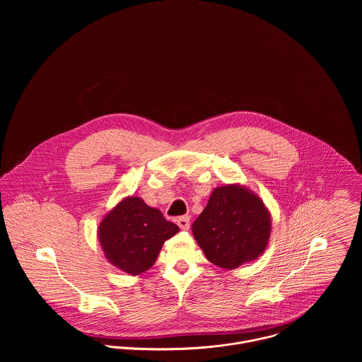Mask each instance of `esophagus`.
<instances>
[{"label":"esophagus","instance_id":"obj_1","mask_svg":"<svg viewBox=\"0 0 362 362\" xmlns=\"http://www.w3.org/2000/svg\"><path fill=\"white\" fill-rule=\"evenodd\" d=\"M177 224L180 226L181 230L187 231L189 228V217L188 216H181L177 218Z\"/></svg>","mask_w":362,"mask_h":362}]
</instances>
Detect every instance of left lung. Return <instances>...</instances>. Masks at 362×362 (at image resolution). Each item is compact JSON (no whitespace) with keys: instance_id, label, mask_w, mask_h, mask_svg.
I'll return each mask as SVG.
<instances>
[{"instance_id":"8db88e82","label":"left lung","mask_w":362,"mask_h":362,"mask_svg":"<svg viewBox=\"0 0 362 362\" xmlns=\"http://www.w3.org/2000/svg\"><path fill=\"white\" fill-rule=\"evenodd\" d=\"M270 211L258 195L241 184L211 191L192 234L205 257L226 270L258 259L270 240Z\"/></svg>"}]
</instances>
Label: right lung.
Segmentation results:
<instances>
[{
  "label": "right lung",
  "mask_w": 362,
  "mask_h": 362,
  "mask_svg": "<svg viewBox=\"0 0 362 362\" xmlns=\"http://www.w3.org/2000/svg\"><path fill=\"white\" fill-rule=\"evenodd\" d=\"M180 231L161 211L139 197H127L108 210L98 227L104 258L117 269L138 276L155 264L163 244Z\"/></svg>",
  "instance_id": "1"
}]
</instances>
